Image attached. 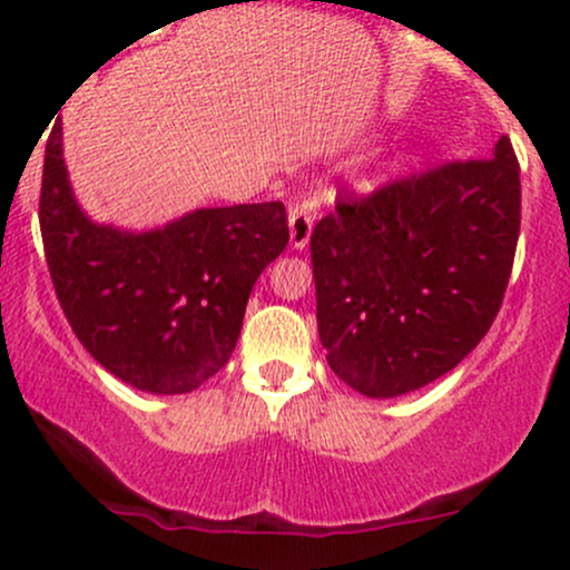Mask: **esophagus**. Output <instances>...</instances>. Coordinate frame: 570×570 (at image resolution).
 Returning a JSON list of instances; mask_svg holds the SVG:
<instances>
[{
  "mask_svg": "<svg viewBox=\"0 0 570 570\" xmlns=\"http://www.w3.org/2000/svg\"><path fill=\"white\" fill-rule=\"evenodd\" d=\"M313 225H316V214L307 203H294L289 206V238H292V248L303 252L313 235Z\"/></svg>",
  "mask_w": 570,
  "mask_h": 570,
  "instance_id": "34e87169",
  "label": "esophagus"
}]
</instances>
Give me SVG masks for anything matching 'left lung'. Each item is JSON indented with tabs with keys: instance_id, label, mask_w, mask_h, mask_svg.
Here are the masks:
<instances>
[{
	"instance_id": "8db88e82",
	"label": "left lung",
	"mask_w": 570,
	"mask_h": 570,
	"mask_svg": "<svg viewBox=\"0 0 570 570\" xmlns=\"http://www.w3.org/2000/svg\"><path fill=\"white\" fill-rule=\"evenodd\" d=\"M520 235V166L455 160L358 200L313 227L318 337L343 383L372 399L423 389L488 335Z\"/></svg>"
}]
</instances>
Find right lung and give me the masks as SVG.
I'll return each instance as SVG.
<instances>
[{
	"instance_id": "right-lung-1",
	"label": "right lung",
	"mask_w": 570,
	"mask_h": 570,
	"mask_svg": "<svg viewBox=\"0 0 570 570\" xmlns=\"http://www.w3.org/2000/svg\"><path fill=\"white\" fill-rule=\"evenodd\" d=\"M39 227L58 303L85 351L147 394H189L238 343L252 286L289 244L281 200L195 208L155 230L98 225L45 147Z\"/></svg>"
}]
</instances>
